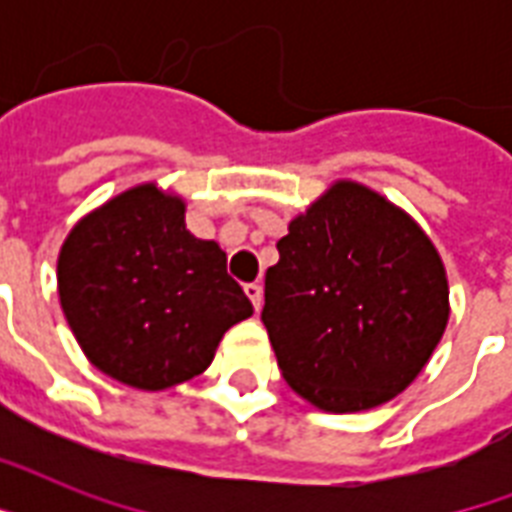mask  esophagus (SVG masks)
Masks as SVG:
<instances>
[{
  "label": "esophagus",
  "instance_id": "esophagus-1",
  "mask_svg": "<svg viewBox=\"0 0 512 512\" xmlns=\"http://www.w3.org/2000/svg\"><path fill=\"white\" fill-rule=\"evenodd\" d=\"M244 292H247V297L252 300V305H255V311H260V305H263V287H260V284H247Z\"/></svg>",
  "mask_w": 512,
  "mask_h": 512
}]
</instances>
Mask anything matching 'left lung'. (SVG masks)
<instances>
[{
	"mask_svg": "<svg viewBox=\"0 0 512 512\" xmlns=\"http://www.w3.org/2000/svg\"><path fill=\"white\" fill-rule=\"evenodd\" d=\"M276 249L263 324L289 388L324 412L398 396L449 321L444 263L425 231L372 188L337 180Z\"/></svg>",
	"mask_w": 512,
	"mask_h": 512,
	"instance_id": "obj_1",
	"label": "left lung"
}]
</instances>
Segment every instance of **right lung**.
Returning a JSON list of instances; mask_svg holds the SVG:
<instances>
[{"label": "right lung", "mask_w": 512, "mask_h": 512, "mask_svg": "<svg viewBox=\"0 0 512 512\" xmlns=\"http://www.w3.org/2000/svg\"><path fill=\"white\" fill-rule=\"evenodd\" d=\"M58 295L84 356L140 390L201 374L225 332L252 316L223 249L196 239L183 199L154 183L74 225L58 257Z\"/></svg>", "instance_id": "add662e5"}]
</instances>
